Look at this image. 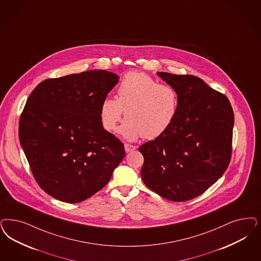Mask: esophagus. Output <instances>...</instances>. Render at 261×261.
Returning a JSON list of instances; mask_svg holds the SVG:
<instances>
[{"label": "esophagus", "mask_w": 261, "mask_h": 261, "mask_svg": "<svg viewBox=\"0 0 261 261\" xmlns=\"http://www.w3.org/2000/svg\"><path fill=\"white\" fill-rule=\"evenodd\" d=\"M124 148H125L126 152L129 153L134 151L137 147L133 144H124Z\"/></svg>", "instance_id": "esophagus-1"}]
</instances>
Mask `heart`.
Listing matches in <instances>:
<instances>
[{"label":"heart","mask_w":261,"mask_h":261,"mask_svg":"<svg viewBox=\"0 0 261 261\" xmlns=\"http://www.w3.org/2000/svg\"><path fill=\"white\" fill-rule=\"evenodd\" d=\"M117 95V98L106 97L102 101L101 123L109 132L116 131L125 111L127 119L120 133L131 141L142 136L146 140L161 137L178 114L177 90L143 72L127 73L118 86Z\"/></svg>","instance_id":"heart-1"}]
</instances>
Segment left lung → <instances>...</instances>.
<instances>
[{
    "label": "left lung",
    "instance_id": "obj_1",
    "mask_svg": "<svg viewBox=\"0 0 261 261\" xmlns=\"http://www.w3.org/2000/svg\"><path fill=\"white\" fill-rule=\"evenodd\" d=\"M179 95L178 114L164 135L139 147L144 184L171 201L203 194L226 171L232 152L233 110L225 94L193 75L158 72Z\"/></svg>",
    "mask_w": 261,
    "mask_h": 261
}]
</instances>
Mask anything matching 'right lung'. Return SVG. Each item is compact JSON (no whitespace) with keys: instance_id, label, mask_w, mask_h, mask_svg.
Returning a JSON list of instances; mask_svg holds the SVG:
<instances>
[{"instance_id":"1","label":"right lung","mask_w":261,"mask_h":261,"mask_svg":"<svg viewBox=\"0 0 261 261\" xmlns=\"http://www.w3.org/2000/svg\"><path fill=\"white\" fill-rule=\"evenodd\" d=\"M117 83L115 73L90 70L46 79L30 94L19 140L36 183L56 199L90 198L124 158V145L100 119L101 103Z\"/></svg>"}]
</instances>
